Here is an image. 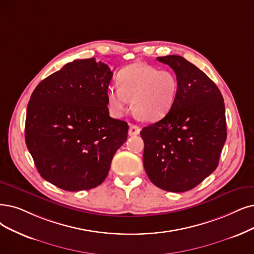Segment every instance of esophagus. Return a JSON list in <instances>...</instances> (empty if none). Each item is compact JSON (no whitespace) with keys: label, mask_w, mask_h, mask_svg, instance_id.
<instances>
[{"label":"esophagus","mask_w":254,"mask_h":254,"mask_svg":"<svg viewBox=\"0 0 254 254\" xmlns=\"http://www.w3.org/2000/svg\"><path fill=\"white\" fill-rule=\"evenodd\" d=\"M139 131H140V128L138 126L130 125L128 133H129V135H137V134H139Z\"/></svg>","instance_id":"esophagus-1"}]
</instances>
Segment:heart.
Wrapping results in <instances>:
<instances>
[{"mask_svg":"<svg viewBox=\"0 0 254 254\" xmlns=\"http://www.w3.org/2000/svg\"><path fill=\"white\" fill-rule=\"evenodd\" d=\"M118 84L119 87L107 89L108 106L117 118L126 113L131 100L134 113L140 119L159 121L173 107L178 95V80L174 73L139 63L122 70Z\"/></svg>","mask_w":254,"mask_h":254,"instance_id":"b5f03b06","label":"heart"}]
</instances>
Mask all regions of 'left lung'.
<instances>
[{"label":"left lung","instance_id":"obj_1","mask_svg":"<svg viewBox=\"0 0 254 254\" xmlns=\"http://www.w3.org/2000/svg\"><path fill=\"white\" fill-rule=\"evenodd\" d=\"M157 60L173 68L178 95L167 116L140 131L145 171L157 188L181 192L216 170L227 137L225 105L218 86L184 57Z\"/></svg>","mask_w":254,"mask_h":254}]
</instances>
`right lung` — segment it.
Instances as JSON below:
<instances>
[{
    "instance_id": "right-lung-1",
    "label": "right lung",
    "mask_w": 254,
    "mask_h": 254,
    "mask_svg": "<svg viewBox=\"0 0 254 254\" xmlns=\"http://www.w3.org/2000/svg\"><path fill=\"white\" fill-rule=\"evenodd\" d=\"M113 72L95 58L74 60L44 79L27 107L25 139L38 173L68 191L90 190L106 178L128 124L109 117Z\"/></svg>"
}]
</instances>
